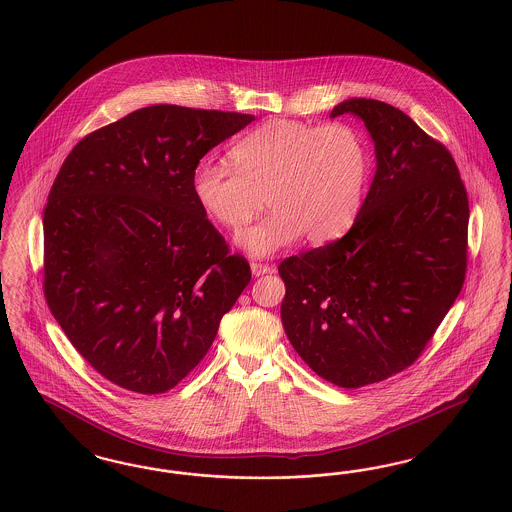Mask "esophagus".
I'll list each match as a JSON object with an SVG mask.
<instances>
[{
  "label": "esophagus",
  "mask_w": 512,
  "mask_h": 512,
  "mask_svg": "<svg viewBox=\"0 0 512 512\" xmlns=\"http://www.w3.org/2000/svg\"><path fill=\"white\" fill-rule=\"evenodd\" d=\"M251 272H253V276H263V274H272L274 268L270 265H263V263H251Z\"/></svg>",
  "instance_id": "34e87169"
}]
</instances>
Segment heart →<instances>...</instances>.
Returning a JSON list of instances; mask_svg holds the SVG:
<instances>
[{
  "instance_id": "1",
  "label": "heart",
  "mask_w": 512,
  "mask_h": 512,
  "mask_svg": "<svg viewBox=\"0 0 512 512\" xmlns=\"http://www.w3.org/2000/svg\"><path fill=\"white\" fill-rule=\"evenodd\" d=\"M232 167L201 161L192 194L209 219L240 232L265 201L272 209L238 240L255 257H268L301 236L309 244L338 240L365 199L370 149L347 122L272 119L230 151Z\"/></svg>"
}]
</instances>
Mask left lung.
I'll return each instance as SVG.
<instances>
[{
    "label": "left lung",
    "instance_id": "8db88e82",
    "mask_svg": "<svg viewBox=\"0 0 512 512\" xmlns=\"http://www.w3.org/2000/svg\"><path fill=\"white\" fill-rule=\"evenodd\" d=\"M374 142L376 174L349 232L288 257L280 307L286 336L340 388L382 382L413 365L463 288L468 197L455 159L378 99L341 101Z\"/></svg>",
    "mask_w": 512,
    "mask_h": 512
}]
</instances>
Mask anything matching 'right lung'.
<instances>
[{
	"instance_id": "obj_1",
	"label": "right lung",
	"mask_w": 512,
	"mask_h": 512,
	"mask_svg": "<svg viewBox=\"0 0 512 512\" xmlns=\"http://www.w3.org/2000/svg\"><path fill=\"white\" fill-rule=\"evenodd\" d=\"M253 115L151 105L82 138L44 209V295L103 378L165 393L251 280L192 194L199 159Z\"/></svg>"
}]
</instances>
